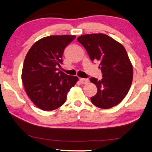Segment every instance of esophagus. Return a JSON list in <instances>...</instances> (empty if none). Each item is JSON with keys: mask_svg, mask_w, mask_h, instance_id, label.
I'll return each mask as SVG.
<instances>
[{"mask_svg": "<svg viewBox=\"0 0 152 152\" xmlns=\"http://www.w3.org/2000/svg\"><path fill=\"white\" fill-rule=\"evenodd\" d=\"M80 82H81L82 84H83V85H85V84H87L88 82H89V79H85V78H80Z\"/></svg>", "mask_w": 152, "mask_h": 152, "instance_id": "1", "label": "esophagus"}]
</instances>
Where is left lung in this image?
Wrapping results in <instances>:
<instances>
[{
    "label": "left lung",
    "instance_id": "8db88e82",
    "mask_svg": "<svg viewBox=\"0 0 152 152\" xmlns=\"http://www.w3.org/2000/svg\"><path fill=\"white\" fill-rule=\"evenodd\" d=\"M77 41L87 50L91 61H98L102 79L91 77L97 93L91 102L100 108L107 109L122 102L130 89L133 68L126 50L121 43L104 34L82 35Z\"/></svg>",
    "mask_w": 152,
    "mask_h": 152
}]
</instances>
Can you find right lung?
Segmentation results:
<instances>
[{
    "label": "right lung",
    "instance_id": "obj_1",
    "mask_svg": "<svg viewBox=\"0 0 152 152\" xmlns=\"http://www.w3.org/2000/svg\"><path fill=\"white\" fill-rule=\"evenodd\" d=\"M74 35H53L39 39L24 58L22 81L26 93L35 106L44 110L61 107L67 94L78 80L60 70L65 48L75 39Z\"/></svg>",
    "mask_w": 152,
    "mask_h": 152
}]
</instances>
